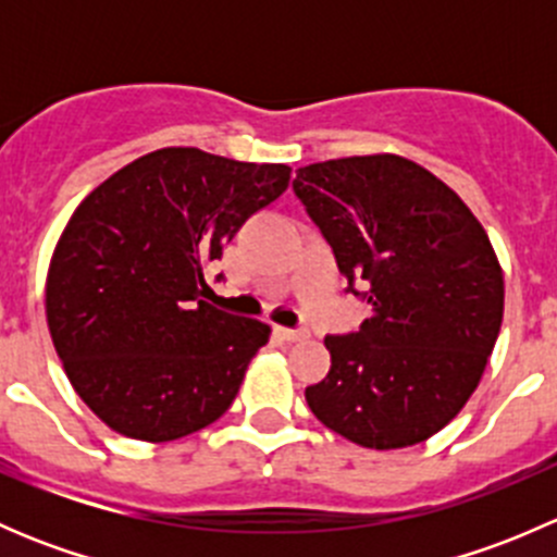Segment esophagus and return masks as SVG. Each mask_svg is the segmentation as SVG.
I'll return each mask as SVG.
<instances>
[{
  "label": "esophagus",
  "mask_w": 557,
  "mask_h": 557,
  "mask_svg": "<svg viewBox=\"0 0 557 557\" xmlns=\"http://www.w3.org/2000/svg\"><path fill=\"white\" fill-rule=\"evenodd\" d=\"M274 334H277L280 339H285V342H301V339H307V331L283 329V325H277V329H274Z\"/></svg>",
  "instance_id": "1"
}]
</instances>
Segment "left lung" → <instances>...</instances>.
<instances>
[{
    "label": "left lung",
    "instance_id": "obj_1",
    "mask_svg": "<svg viewBox=\"0 0 557 557\" xmlns=\"http://www.w3.org/2000/svg\"><path fill=\"white\" fill-rule=\"evenodd\" d=\"M294 190L347 290L372 305L361 329L325 336L331 369L305 391L312 414L369 450L425 442L476 391L502 331L504 274L485 228L393 153L301 166Z\"/></svg>",
    "mask_w": 557,
    "mask_h": 557
}]
</instances>
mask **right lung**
Segmentation results:
<instances>
[{
  "label": "right lung",
  "instance_id": "1",
  "mask_svg": "<svg viewBox=\"0 0 557 557\" xmlns=\"http://www.w3.org/2000/svg\"><path fill=\"white\" fill-rule=\"evenodd\" d=\"M288 180L285 164L161 148L72 212L45 314L72 387L112 431L172 442L232 407L272 329L207 305L205 267Z\"/></svg>",
  "mask_w": 557,
  "mask_h": 557
}]
</instances>
